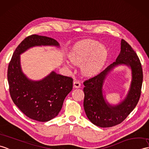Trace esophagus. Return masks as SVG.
Returning <instances> with one entry per match:
<instances>
[{"label":"esophagus","mask_w":149,"mask_h":149,"mask_svg":"<svg viewBox=\"0 0 149 149\" xmlns=\"http://www.w3.org/2000/svg\"><path fill=\"white\" fill-rule=\"evenodd\" d=\"M81 82L77 80H75L74 82V87L75 88H79L81 87Z\"/></svg>","instance_id":"1"}]
</instances>
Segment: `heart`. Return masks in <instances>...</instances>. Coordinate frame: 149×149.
<instances>
[{
    "instance_id": "heart-1",
    "label": "heart",
    "mask_w": 149,
    "mask_h": 149,
    "mask_svg": "<svg viewBox=\"0 0 149 149\" xmlns=\"http://www.w3.org/2000/svg\"><path fill=\"white\" fill-rule=\"evenodd\" d=\"M107 56V48L92 39H85L76 43L69 54L72 63L82 64V70L87 75L98 73L105 65Z\"/></svg>"
}]
</instances>
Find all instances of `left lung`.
Returning a JSON list of instances; mask_svg holds the SVG:
<instances>
[{"mask_svg": "<svg viewBox=\"0 0 149 149\" xmlns=\"http://www.w3.org/2000/svg\"><path fill=\"white\" fill-rule=\"evenodd\" d=\"M120 53L115 62L95 77L84 82V108L86 116L95 125L109 127L121 123L135 108L141 95L143 71L140 59L126 41L121 40ZM126 64L131 67L132 79L126 98L119 104L112 106L106 102L102 85L106 75L115 66Z\"/></svg>", "mask_w": 149, "mask_h": 149, "instance_id": "obj_1", "label": "left lung"}]
</instances>
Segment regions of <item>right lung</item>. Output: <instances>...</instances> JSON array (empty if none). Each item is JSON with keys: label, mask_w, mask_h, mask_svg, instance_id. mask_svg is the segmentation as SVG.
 <instances>
[{"label": "right lung", "mask_w": 149, "mask_h": 149, "mask_svg": "<svg viewBox=\"0 0 149 149\" xmlns=\"http://www.w3.org/2000/svg\"><path fill=\"white\" fill-rule=\"evenodd\" d=\"M36 46H59V44L52 38L36 34L26 37L16 47L9 63V93L14 103L28 117L47 122L60 112L73 88V79L53 71L40 81L28 79L22 71L19 55Z\"/></svg>", "instance_id": "add662e5"}]
</instances>
